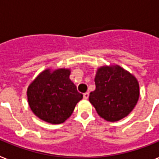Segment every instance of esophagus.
I'll use <instances>...</instances> for the list:
<instances>
[{
	"label": "esophagus",
	"instance_id": "1",
	"mask_svg": "<svg viewBox=\"0 0 159 159\" xmlns=\"http://www.w3.org/2000/svg\"><path fill=\"white\" fill-rule=\"evenodd\" d=\"M89 97V93L87 92V93H83V98H85V99H88Z\"/></svg>",
	"mask_w": 159,
	"mask_h": 159
}]
</instances>
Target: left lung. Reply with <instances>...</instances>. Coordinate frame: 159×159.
Segmentation results:
<instances>
[{"instance_id":"left-lung-1","label":"left lung","mask_w":159,"mask_h":159,"mask_svg":"<svg viewBox=\"0 0 159 159\" xmlns=\"http://www.w3.org/2000/svg\"><path fill=\"white\" fill-rule=\"evenodd\" d=\"M96 89L89 101L98 116L108 121H117L130 114L139 98L136 77L119 66H102L94 78Z\"/></svg>"}]
</instances>
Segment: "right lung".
Instances as JSON below:
<instances>
[{"label":"right lung","instance_id":"right-lung-1","mask_svg":"<svg viewBox=\"0 0 159 159\" xmlns=\"http://www.w3.org/2000/svg\"><path fill=\"white\" fill-rule=\"evenodd\" d=\"M68 69L42 71L29 85L27 95L35 116L50 124H61L70 117L83 94L69 78Z\"/></svg>","mask_w":159,"mask_h":159}]
</instances>
